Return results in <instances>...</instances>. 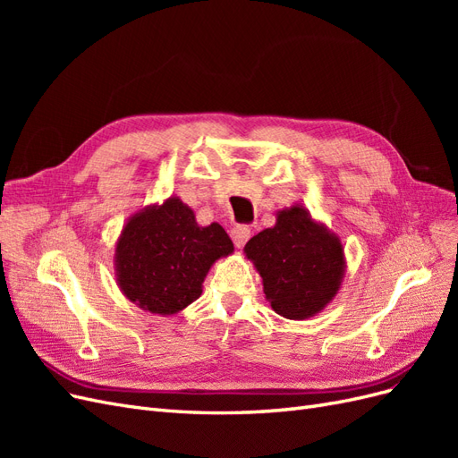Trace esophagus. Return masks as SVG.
<instances>
[{
	"mask_svg": "<svg viewBox=\"0 0 458 458\" xmlns=\"http://www.w3.org/2000/svg\"><path fill=\"white\" fill-rule=\"evenodd\" d=\"M250 234H252L250 227H246V225H237V227H234V229L231 231V239H233L234 246H237V248H242V246L246 244V241L250 239Z\"/></svg>",
	"mask_w": 458,
	"mask_h": 458,
	"instance_id": "esophagus-1",
	"label": "esophagus"
}]
</instances>
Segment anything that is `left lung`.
I'll use <instances>...</instances> for the list:
<instances>
[{"label":"left lung","instance_id":"left-lung-1","mask_svg":"<svg viewBox=\"0 0 458 458\" xmlns=\"http://www.w3.org/2000/svg\"><path fill=\"white\" fill-rule=\"evenodd\" d=\"M244 256L259 273L273 311L293 321L321 313L345 275L340 237L300 204L276 212L275 225L248 241Z\"/></svg>","mask_w":458,"mask_h":458}]
</instances>
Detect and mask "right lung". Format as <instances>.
<instances>
[{"label":"right lung","instance_id":"1","mask_svg":"<svg viewBox=\"0 0 458 458\" xmlns=\"http://www.w3.org/2000/svg\"><path fill=\"white\" fill-rule=\"evenodd\" d=\"M234 246L219 224L199 225L179 197L145 206L122 227L114 250L116 283L137 308L162 317L200 298L208 271Z\"/></svg>","mask_w":458,"mask_h":458}]
</instances>
